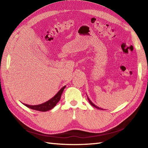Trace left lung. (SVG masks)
Instances as JSON below:
<instances>
[{"label":"left lung","instance_id":"1","mask_svg":"<svg viewBox=\"0 0 148 148\" xmlns=\"http://www.w3.org/2000/svg\"><path fill=\"white\" fill-rule=\"evenodd\" d=\"M87 97H88V96H87ZM88 100L89 101V103H90V104H91V106H92L93 107H95V108H96V109H100V110H104L103 109L100 108V107H97V106H96L95 104H93V103L91 102V101L89 99V97H88Z\"/></svg>","mask_w":148,"mask_h":148}]
</instances>
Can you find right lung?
I'll return each mask as SVG.
<instances>
[{
	"instance_id": "right-lung-1",
	"label": "right lung",
	"mask_w": 148,
	"mask_h": 148,
	"mask_svg": "<svg viewBox=\"0 0 148 148\" xmlns=\"http://www.w3.org/2000/svg\"><path fill=\"white\" fill-rule=\"evenodd\" d=\"M65 87H66V86H64L63 88H62L59 91V92H58L52 98H51L50 100H49L44 103H42V104H41L34 105V106H31V105L26 104H23L25 106L29 107V108L35 110L46 112L49 110H51L52 108H53V107L56 106V104L60 101L62 94V92H63Z\"/></svg>"
}]
</instances>
